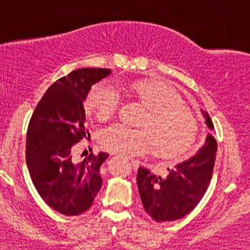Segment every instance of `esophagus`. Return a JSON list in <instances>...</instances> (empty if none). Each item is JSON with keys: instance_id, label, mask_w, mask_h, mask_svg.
Segmentation results:
<instances>
[{"instance_id": "obj_1", "label": "esophagus", "mask_w": 250, "mask_h": 250, "mask_svg": "<svg viewBox=\"0 0 250 250\" xmlns=\"http://www.w3.org/2000/svg\"><path fill=\"white\" fill-rule=\"evenodd\" d=\"M130 163H131V166H133L134 169L139 168V162H137L136 160H130Z\"/></svg>"}]
</instances>
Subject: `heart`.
Masks as SVG:
<instances>
[{
    "instance_id": "heart-1",
    "label": "heart",
    "mask_w": 250,
    "mask_h": 250,
    "mask_svg": "<svg viewBox=\"0 0 250 250\" xmlns=\"http://www.w3.org/2000/svg\"><path fill=\"white\" fill-rule=\"evenodd\" d=\"M128 90L148 109L141 122L145 129L110 125L100 135L101 147L119 155H142L155 146V151L165 157H177L188 151L196 139L197 123L173 89L153 81H134ZM119 103L117 90L105 83L91 89L87 100L99 120L113 116Z\"/></svg>"
}]
</instances>
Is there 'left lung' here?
I'll return each instance as SVG.
<instances>
[{
    "mask_svg": "<svg viewBox=\"0 0 250 250\" xmlns=\"http://www.w3.org/2000/svg\"><path fill=\"white\" fill-rule=\"evenodd\" d=\"M207 127L214 125L201 109ZM217 142L208 134L203 146L186 161L168 168L167 177L156 176L147 168L137 170V187L145 210L156 222L179 220L190 213L205 195L213 175Z\"/></svg>",
    "mask_w": 250,
    "mask_h": 250,
    "instance_id": "obj_1",
    "label": "left lung"
}]
</instances>
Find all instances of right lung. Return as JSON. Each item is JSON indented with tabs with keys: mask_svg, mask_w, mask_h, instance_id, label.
Wrapping results in <instances>:
<instances>
[{
	"mask_svg": "<svg viewBox=\"0 0 250 250\" xmlns=\"http://www.w3.org/2000/svg\"><path fill=\"white\" fill-rule=\"evenodd\" d=\"M110 74V69L82 68L57 80L28 125L25 160L31 181L44 202L63 215L87 211L102 187L100 168L109 154L101 151L76 163L73 150L85 137L83 102L91 87Z\"/></svg>",
	"mask_w": 250,
	"mask_h": 250,
	"instance_id": "add662e5",
	"label": "right lung"
}]
</instances>
